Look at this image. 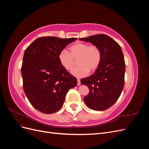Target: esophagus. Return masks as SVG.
Here are the masks:
<instances>
[{"mask_svg": "<svg viewBox=\"0 0 149 149\" xmlns=\"http://www.w3.org/2000/svg\"><path fill=\"white\" fill-rule=\"evenodd\" d=\"M77 81H78V83H77V84H78V86H79V85L81 84V82H80V79H79V78H78V79H77Z\"/></svg>", "mask_w": 149, "mask_h": 149, "instance_id": "1", "label": "esophagus"}]
</instances>
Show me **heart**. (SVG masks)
I'll return each instance as SVG.
<instances>
[{"instance_id":"b5f03b06","label":"heart","mask_w":149,"mask_h":149,"mask_svg":"<svg viewBox=\"0 0 149 149\" xmlns=\"http://www.w3.org/2000/svg\"><path fill=\"white\" fill-rule=\"evenodd\" d=\"M70 52L63 49L58 53V58L61 66L67 71H70L74 65L75 60L78 65L71 71L76 77L86 76L89 71L94 72L100 66L102 60L100 48L94 45L76 43L69 48Z\"/></svg>"}]
</instances>
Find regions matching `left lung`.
<instances>
[{"label": "left lung", "mask_w": 149, "mask_h": 149, "mask_svg": "<svg viewBox=\"0 0 149 149\" xmlns=\"http://www.w3.org/2000/svg\"><path fill=\"white\" fill-rule=\"evenodd\" d=\"M97 46L102 52V60L94 73L81 79L89 93L84 101L90 109L104 111L118 100L124 86L125 64L119 45L109 36L99 34L79 38Z\"/></svg>", "instance_id": "left-lung-1"}]
</instances>
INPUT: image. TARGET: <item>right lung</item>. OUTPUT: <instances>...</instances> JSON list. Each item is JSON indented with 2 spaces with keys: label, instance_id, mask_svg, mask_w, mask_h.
Segmentation results:
<instances>
[{
  "label": "right lung",
  "instance_id": "1",
  "mask_svg": "<svg viewBox=\"0 0 149 149\" xmlns=\"http://www.w3.org/2000/svg\"><path fill=\"white\" fill-rule=\"evenodd\" d=\"M76 39L40 37L25 50L21 68L24 91L31 104L42 113L60 110L67 92L77 85V79L58 58L59 52Z\"/></svg>",
  "mask_w": 149,
  "mask_h": 149
}]
</instances>
